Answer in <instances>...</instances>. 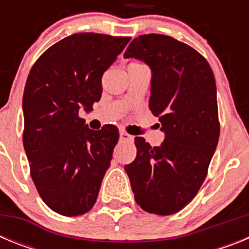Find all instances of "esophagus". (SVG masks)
<instances>
[{
	"label": "esophagus",
	"mask_w": 249,
	"mask_h": 249,
	"mask_svg": "<svg viewBox=\"0 0 249 249\" xmlns=\"http://www.w3.org/2000/svg\"><path fill=\"white\" fill-rule=\"evenodd\" d=\"M120 138L122 141H128V142H132L133 141V136L129 135V133H127L126 131H123V129H121L120 131Z\"/></svg>",
	"instance_id": "1"
}]
</instances>
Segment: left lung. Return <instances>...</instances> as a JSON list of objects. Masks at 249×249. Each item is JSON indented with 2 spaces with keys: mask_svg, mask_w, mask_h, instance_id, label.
Here are the masks:
<instances>
[{
  "mask_svg": "<svg viewBox=\"0 0 249 249\" xmlns=\"http://www.w3.org/2000/svg\"><path fill=\"white\" fill-rule=\"evenodd\" d=\"M123 56L151 68L149 109L164 132L158 147L136 137L137 156L124 171L142 210L173 214L195 198L218 143L214 74L195 48L164 35L138 36Z\"/></svg>",
  "mask_w": 249,
  "mask_h": 249,
  "instance_id": "8db88e82",
  "label": "left lung"
}]
</instances>
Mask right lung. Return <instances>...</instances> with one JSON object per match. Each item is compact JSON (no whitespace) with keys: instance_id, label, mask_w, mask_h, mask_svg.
<instances>
[{"instance_id":"add662e5","label":"right lung","mask_w":249,"mask_h":249,"mask_svg":"<svg viewBox=\"0 0 249 249\" xmlns=\"http://www.w3.org/2000/svg\"><path fill=\"white\" fill-rule=\"evenodd\" d=\"M129 37L74 34L51 46L36 61L23 92V147L31 177L42 201L66 217L96 203L117 127L89 129L80 109L101 100L102 76Z\"/></svg>"}]
</instances>
